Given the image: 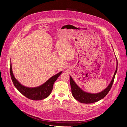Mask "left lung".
<instances>
[{
	"label": "left lung",
	"instance_id": "obj_1",
	"mask_svg": "<svg viewBox=\"0 0 127 127\" xmlns=\"http://www.w3.org/2000/svg\"><path fill=\"white\" fill-rule=\"evenodd\" d=\"M118 61L117 59V68L116 71L110 83L107 87L103 90L102 92L96 94H91L85 92L80 88L70 75V83L71 87V93L74 98L82 103H92L99 101L104 98L110 90L113 85L115 77L117 72Z\"/></svg>",
	"mask_w": 127,
	"mask_h": 127
}]
</instances>
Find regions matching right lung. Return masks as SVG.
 Segmentation results:
<instances>
[{
  "instance_id": "right-lung-1",
  "label": "right lung",
  "mask_w": 127,
  "mask_h": 127,
  "mask_svg": "<svg viewBox=\"0 0 127 127\" xmlns=\"http://www.w3.org/2000/svg\"><path fill=\"white\" fill-rule=\"evenodd\" d=\"M62 71L53 76L42 85L35 87H28L21 84L15 79L12 70L11 63L10 67V76L16 88L26 97L34 100H40L48 97L51 93L54 82L61 75Z\"/></svg>"
}]
</instances>
